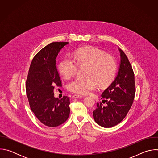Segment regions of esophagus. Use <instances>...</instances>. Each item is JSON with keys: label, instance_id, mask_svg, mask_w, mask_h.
Listing matches in <instances>:
<instances>
[{"label": "esophagus", "instance_id": "1", "mask_svg": "<svg viewBox=\"0 0 158 158\" xmlns=\"http://www.w3.org/2000/svg\"><path fill=\"white\" fill-rule=\"evenodd\" d=\"M83 96H81V95H76V94H74L73 96V99H77V98H82Z\"/></svg>", "mask_w": 158, "mask_h": 158}]
</instances>
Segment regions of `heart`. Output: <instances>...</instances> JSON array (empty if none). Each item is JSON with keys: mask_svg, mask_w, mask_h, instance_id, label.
Here are the masks:
<instances>
[{"mask_svg": "<svg viewBox=\"0 0 158 158\" xmlns=\"http://www.w3.org/2000/svg\"><path fill=\"white\" fill-rule=\"evenodd\" d=\"M75 60L70 56L64 57L59 64V73L65 79L76 74L79 67H86L87 79L76 78L67 85L70 91L87 94L98 87H107L113 81L117 72L116 59L106 54L99 49L88 46L77 49L75 52Z\"/></svg>", "mask_w": 158, "mask_h": 158, "instance_id": "b5f03b06", "label": "heart"}]
</instances>
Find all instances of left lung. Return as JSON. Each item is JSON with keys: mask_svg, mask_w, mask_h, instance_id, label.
Wrapping results in <instances>:
<instances>
[{"mask_svg": "<svg viewBox=\"0 0 158 158\" xmlns=\"http://www.w3.org/2000/svg\"><path fill=\"white\" fill-rule=\"evenodd\" d=\"M121 55L119 69L114 81L102 93V103H97L93 111L96 123L104 127H113L126 116L132 106L136 89L132 67L125 53L119 49Z\"/></svg>", "mask_w": 158, "mask_h": 158, "instance_id": "left-lung-1", "label": "left lung"}]
</instances>
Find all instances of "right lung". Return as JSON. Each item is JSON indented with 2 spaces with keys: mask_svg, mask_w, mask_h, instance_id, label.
Instances as JSON below:
<instances>
[{
  "mask_svg": "<svg viewBox=\"0 0 158 158\" xmlns=\"http://www.w3.org/2000/svg\"><path fill=\"white\" fill-rule=\"evenodd\" d=\"M67 42H52L42 48L33 58L26 80V90L30 107L44 125L57 127L68 119L70 100L54 97L55 86H62L56 65V57Z\"/></svg>",
  "mask_w": 158,
  "mask_h": 158,
  "instance_id": "right-lung-1",
  "label": "right lung"
}]
</instances>
